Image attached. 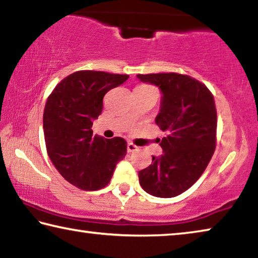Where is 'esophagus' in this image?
Instances as JSON below:
<instances>
[{
    "label": "esophagus",
    "instance_id": "34e87169",
    "mask_svg": "<svg viewBox=\"0 0 258 258\" xmlns=\"http://www.w3.org/2000/svg\"><path fill=\"white\" fill-rule=\"evenodd\" d=\"M137 150H138V147L137 146L133 145V143H131V142L127 143V152H134V151H137Z\"/></svg>",
    "mask_w": 258,
    "mask_h": 258
}]
</instances>
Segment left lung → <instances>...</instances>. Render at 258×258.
<instances>
[{"label": "left lung", "mask_w": 258, "mask_h": 258, "mask_svg": "<svg viewBox=\"0 0 258 258\" xmlns=\"http://www.w3.org/2000/svg\"><path fill=\"white\" fill-rule=\"evenodd\" d=\"M161 92L156 124L166 133L158 139L163 155L139 172V182L148 194L159 198L181 195L206 169L216 145V108L203 83L181 74L137 75Z\"/></svg>", "instance_id": "1"}]
</instances>
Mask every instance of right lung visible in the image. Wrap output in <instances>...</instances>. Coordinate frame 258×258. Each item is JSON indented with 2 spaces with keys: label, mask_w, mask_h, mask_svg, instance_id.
<instances>
[{
  "label": "right lung",
  "mask_w": 258,
  "mask_h": 258,
  "mask_svg": "<svg viewBox=\"0 0 258 258\" xmlns=\"http://www.w3.org/2000/svg\"><path fill=\"white\" fill-rule=\"evenodd\" d=\"M128 75L81 71L54 87L43 113L45 146L54 167L78 189L95 191L110 182L116 165L126 155L123 138L93 135V121L101 115L104 94Z\"/></svg>",
  "instance_id": "right-lung-1"
}]
</instances>
